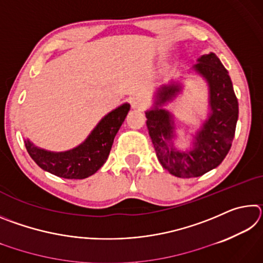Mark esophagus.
Segmentation results:
<instances>
[{"label": "esophagus", "mask_w": 263, "mask_h": 263, "mask_svg": "<svg viewBox=\"0 0 263 263\" xmlns=\"http://www.w3.org/2000/svg\"><path fill=\"white\" fill-rule=\"evenodd\" d=\"M130 102H131V106L133 109H142L146 105V101L142 99V97H139V96L132 97Z\"/></svg>", "instance_id": "obj_1"}]
</instances>
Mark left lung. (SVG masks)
<instances>
[{
  "mask_svg": "<svg viewBox=\"0 0 263 263\" xmlns=\"http://www.w3.org/2000/svg\"><path fill=\"white\" fill-rule=\"evenodd\" d=\"M194 66L196 73L209 86L210 114L196 133L193 147L177 151L173 139L175 126L173 115L161 106L172 102L182 90L181 83L172 82L159 88L154 106L146 111V125L162 167L177 177H198L219 166L232 145L239 106L229 72L215 53L202 55Z\"/></svg>",
  "mask_w": 263,
  "mask_h": 263,
  "instance_id": "obj_1",
  "label": "left lung"
}]
</instances>
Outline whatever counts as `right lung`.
I'll use <instances>...</instances> for the list:
<instances>
[{
	"label": "right lung",
	"mask_w": 263,
	"mask_h": 263,
	"mask_svg": "<svg viewBox=\"0 0 263 263\" xmlns=\"http://www.w3.org/2000/svg\"><path fill=\"white\" fill-rule=\"evenodd\" d=\"M128 110L130 104L124 103L104 116L87 139L73 149L51 152L37 147L26 139V151L39 167L53 175L69 180L86 179L95 174L106 161Z\"/></svg>",
	"instance_id": "obj_1"
}]
</instances>
